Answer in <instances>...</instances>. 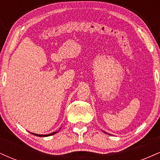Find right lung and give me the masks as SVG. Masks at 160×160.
I'll return each instance as SVG.
<instances>
[{
	"label": "right lung",
	"mask_w": 160,
	"mask_h": 160,
	"mask_svg": "<svg viewBox=\"0 0 160 160\" xmlns=\"http://www.w3.org/2000/svg\"><path fill=\"white\" fill-rule=\"evenodd\" d=\"M55 132L48 134V135H38V134H35V133H32V134H33V135H36V136H39V137H47V136H50V135H54V134L57 133V132Z\"/></svg>",
	"instance_id": "1"
}]
</instances>
